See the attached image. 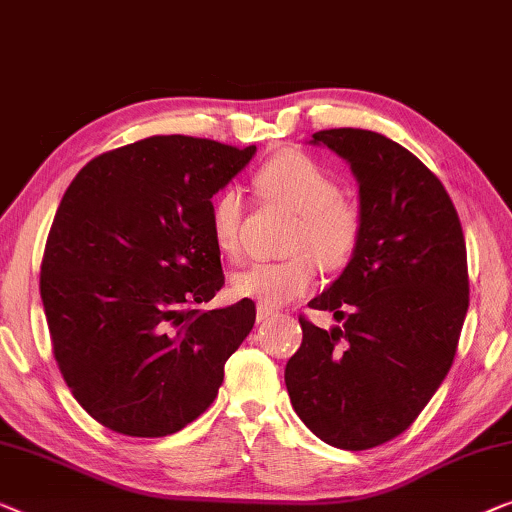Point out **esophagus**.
Segmentation results:
<instances>
[{"label": "esophagus", "instance_id": "esophagus-1", "mask_svg": "<svg viewBox=\"0 0 512 512\" xmlns=\"http://www.w3.org/2000/svg\"><path fill=\"white\" fill-rule=\"evenodd\" d=\"M272 316H274V309H268V307H263V305L256 307V321H258V323L270 321Z\"/></svg>", "mask_w": 512, "mask_h": 512}]
</instances>
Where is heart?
I'll return each mask as SVG.
<instances>
[{
    "mask_svg": "<svg viewBox=\"0 0 512 512\" xmlns=\"http://www.w3.org/2000/svg\"><path fill=\"white\" fill-rule=\"evenodd\" d=\"M256 189L265 201H277L298 212L288 235L291 258L274 263H251L231 277L238 298L256 300L263 307H281L311 291L316 263L339 270L351 261L360 244L362 214L344 201L335 177L300 152H284L256 173ZM247 201L238 187H226L210 207L212 238L226 256L242 249Z\"/></svg>",
    "mask_w": 512,
    "mask_h": 512,
    "instance_id": "heart-1",
    "label": "heart"
}]
</instances>
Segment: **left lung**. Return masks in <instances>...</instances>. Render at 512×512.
<instances>
[{
	"instance_id": "8db88e82",
	"label": "left lung",
	"mask_w": 512,
	"mask_h": 512,
	"mask_svg": "<svg viewBox=\"0 0 512 512\" xmlns=\"http://www.w3.org/2000/svg\"><path fill=\"white\" fill-rule=\"evenodd\" d=\"M309 143L351 166L362 235L344 272L309 302L342 325L300 318L284 381L318 439L367 450L402 434L453 365L469 309L464 233L439 177L395 140L328 129Z\"/></svg>"
}]
</instances>
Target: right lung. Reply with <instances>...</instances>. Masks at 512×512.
Segmentation results:
<instances>
[{
	"label": "right lung",
	"mask_w": 512,
	"mask_h": 512,
	"mask_svg": "<svg viewBox=\"0 0 512 512\" xmlns=\"http://www.w3.org/2000/svg\"><path fill=\"white\" fill-rule=\"evenodd\" d=\"M256 154L152 136L92 159L66 189L41 263L53 353L78 404L117 434H175L214 402L256 321L221 286L212 196Z\"/></svg>",
	"instance_id": "right-lung-1"
}]
</instances>
